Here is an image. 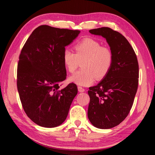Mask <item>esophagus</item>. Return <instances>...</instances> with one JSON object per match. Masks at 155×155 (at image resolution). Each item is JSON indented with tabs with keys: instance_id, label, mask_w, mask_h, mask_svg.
I'll list each match as a JSON object with an SVG mask.
<instances>
[{
	"instance_id": "34e87169",
	"label": "esophagus",
	"mask_w": 155,
	"mask_h": 155,
	"mask_svg": "<svg viewBox=\"0 0 155 155\" xmlns=\"http://www.w3.org/2000/svg\"><path fill=\"white\" fill-rule=\"evenodd\" d=\"M78 90L80 91V92H83V91H84V89L82 87H81V86L78 87Z\"/></svg>"
}]
</instances>
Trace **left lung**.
Returning <instances> with one entry per match:
<instances>
[{"label":"left lung","instance_id":"left-lung-1","mask_svg":"<svg viewBox=\"0 0 155 155\" xmlns=\"http://www.w3.org/2000/svg\"><path fill=\"white\" fill-rule=\"evenodd\" d=\"M80 31L41 25L31 34L21 51L17 70V87L27 116L40 127H59L68 116L77 96L74 83L67 86L65 46Z\"/></svg>","mask_w":155,"mask_h":155}]
</instances>
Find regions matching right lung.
I'll return each mask as SVG.
<instances>
[{
	"label": "right lung",
	"mask_w": 155,
	"mask_h": 155,
	"mask_svg": "<svg viewBox=\"0 0 155 155\" xmlns=\"http://www.w3.org/2000/svg\"><path fill=\"white\" fill-rule=\"evenodd\" d=\"M90 33L105 39L111 61L102 81L90 89L87 116L95 127L108 129L120 124L129 114L138 87V62L122 34L108 27L91 29Z\"/></svg>",
	"instance_id": "add662e5"
}]
</instances>
